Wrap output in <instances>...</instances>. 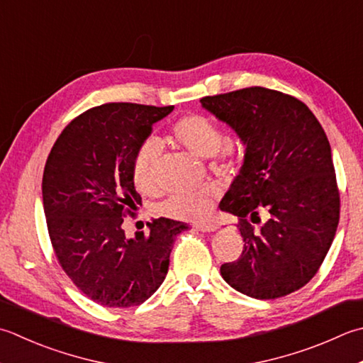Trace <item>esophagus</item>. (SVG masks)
Listing matches in <instances>:
<instances>
[{"instance_id": "obj_1", "label": "esophagus", "mask_w": 363, "mask_h": 363, "mask_svg": "<svg viewBox=\"0 0 363 363\" xmlns=\"http://www.w3.org/2000/svg\"><path fill=\"white\" fill-rule=\"evenodd\" d=\"M195 228L198 231H203V233H212V231H216L218 226L216 223H196Z\"/></svg>"}]
</instances>
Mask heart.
Wrapping results in <instances>:
<instances>
[{
	"label": "heart",
	"mask_w": 363,
	"mask_h": 363,
	"mask_svg": "<svg viewBox=\"0 0 363 363\" xmlns=\"http://www.w3.org/2000/svg\"><path fill=\"white\" fill-rule=\"evenodd\" d=\"M177 146H181L196 157L220 155L223 162L231 159V149L223 145V133L211 119L201 115H187L177 119L169 130ZM157 163L159 146L147 140L141 143L133 155L132 177L138 190L149 194L157 187ZM216 200V190L203 187L194 191H177L160 204L159 211L163 216L177 220H201L209 216Z\"/></svg>",
	"instance_id": "obj_1"
}]
</instances>
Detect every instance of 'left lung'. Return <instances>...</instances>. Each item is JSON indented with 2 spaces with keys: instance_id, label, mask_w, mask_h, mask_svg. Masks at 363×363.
<instances>
[{
  "instance_id": "left-lung-1",
  "label": "left lung",
  "mask_w": 363,
  "mask_h": 363,
  "mask_svg": "<svg viewBox=\"0 0 363 363\" xmlns=\"http://www.w3.org/2000/svg\"><path fill=\"white\" fill-rule=\"evenodd\" d=\"M201 104L247 146L240 173L220 203L239 217L245 244L220 274L255 299L294 293L319 271L340 220L325 132L302 101L275 89L250 86L206 96Z\"/></svg>"
}]
</instances>
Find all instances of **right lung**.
Here are the masks:
<instances>
[{"mask_svg":"<svg viewBox=\"0 0 363 363\" xmlns=\"http://www.w3.org/2000/svg\"><path fill=\"white\" fill-rule=\"evenodd\" d=\"M173 108L92 106L64 127L47 157L42 198L55 257L74 285L104 307H137L151 297L165 280L174 238L189 228L163 217L135 239L121 228L141 204L133 155Z\"/></svg>","mask_w":363,"mask_h":363,"instance_id":"add662e5","label":"right lung"}]
</instances>
